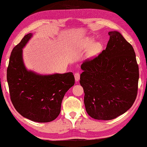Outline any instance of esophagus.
Returning a JSON list of instances; mask_svg holds the SVG:
<instances>
[{"instance_id": "34e87169", "label": "esophagus", "mask_w": 147, "mask_h": 147, "mask_svg": "<svg viewBox=\"0 0 147 147\" xmlns=\"http://www.w3.org/2000/svg\"><path fill=\"white\" fill-rule=\"evenodd\" d=\"M74 77H75V79H76V81H79L80 79V74L79 72H76L74 74Z\"/></svg>"}]
</instances>
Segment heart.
Masks as SVG:
<instances>
[{
    "label": "heart",
    "mask_w": 147,
    "mask_h": 147,
    "mask_svg": "<svg viewBox=\"0 0 147 147\" xmlns=\"http://www.w3.org/2000/svg\"><path fill=\"white\" fill-rule=\"evenodd\" d=\"M91 47V49L89 51V57L96 56L101 52L102 49V44L100 42H95L93 38H86L84 42V47L85 49H88L89 47Z\"/></svg>",
    "instance_id": "heart-1"
}]
</instances>
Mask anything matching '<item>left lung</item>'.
I'll return each mask as SVG.
<instances>
[{
	"instance_id": "1",
	"label": "left lung",
	"mask_w": 147,
	"mask_h": 147,
	"mask_svg": "<svg viewBox=\"0 0 147 147\" xmlns=\"http://www.w3.org/2000/svg\"><path fill=\"white\" fill-rule=\"evenodd\" d=\"M109 35L105 50L83 63L80 77L87 113L94 119L105 121L117 117L132 107L139 79L133 46L117 31Z\"/></svg>"
}]
</instances>
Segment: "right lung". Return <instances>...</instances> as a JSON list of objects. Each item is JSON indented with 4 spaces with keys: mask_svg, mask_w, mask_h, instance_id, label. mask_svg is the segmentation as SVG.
<instances>
[{
    "mask_svg": "<svg viewBox=\"0 0 147 147\" xmlns=\"http://www.w3.org/2000/svg\"><path fill=\"white\" fill-rule=\"evenodd\" d=\"M33 37L25 35L12 51L7 80L12 103L24 117L37 122H49L58 117L66 92L75 84L72 72L40 74L28 70L23 49Z\"/></svg>",
    "mask_w": 147,
    "mask_h": 147,
    "instance_id": "obj_1",
    "label": "right lung"
}]
</instances>
